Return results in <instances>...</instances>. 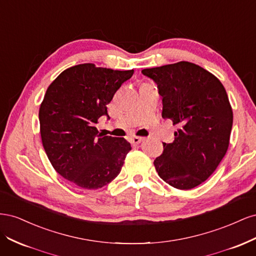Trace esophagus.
Masks as SVG:
<instances>
[{
    "instance_id": "34e87169",
    "label": "esophagus",
    "mask_w": 256,
    "mask_h": 256,
    "mask_svg": "<svg viewBox=\"0 0 256 256\" xmlns=\"http://www.w3.org/2000/svg\"><path fill=\"white\" fill-rule=\"evenodd\" d=\"M143 141H144V138H142V136H134L132 138H131V143L132 144H140Z\"/></svg>"
}]
</instances>
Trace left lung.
Returning <instances> with one entry per match:
<instances>
[{
  "mask_svg": "<svg viewBox=\"0 0 256 256\" xmlns=\"http://www.w3.org/2000/svg\"><path fill=\"white\" fill-rule=\"evenodd\" d=\"M157 83L162 118L180 129L173 143L154 161L160 178L172 187L189 190L210 176L228 148L233 111L220 80L190 62L143 69Z\"/></svg>",
  "mask_w": 256,
  "mask_h": 256,
  "instance_id": "left-lung-1",
  "label": "left lung"
}]
</instances>
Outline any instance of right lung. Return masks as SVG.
Returning <instances> with one entry per match:
<instances>
[{"label":"right lung","instance_id":"add662e5","mask_svg":"<svg viewBox=\"0 0 256 256\" xmlns=\"http://www.w3.org/2000/svg\"><path fill=\"white\" fill-rule=\"evenodd\" d=\"M131 70L86 63L67 68L46 92L40 108V136L54 170L83 189H99L120 172L131 145L124 138L98 134L106 104Z\"/></svg>","mask_w":256,"mask_h":256}]
</instances>
